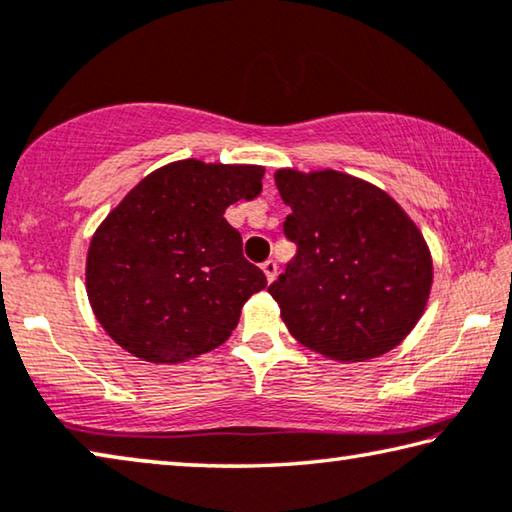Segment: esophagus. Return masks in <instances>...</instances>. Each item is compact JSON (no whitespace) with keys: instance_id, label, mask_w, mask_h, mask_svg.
<instances>
[{"instance_id":"34e87169","label":"esophagus","mask_w":512,"mask_h":512,"mask_svg":"<svg viewBox=\"0 0 512 512\" xmlns=\"http://www.w3.org/2000/svg\"><path fill=\"white\" fill-rule=\"evenodd\" d=\"M262 271L266 275V282H273L275 275H278V264H275V259H266L262 264Z\"/></svg>"}]
</instances>
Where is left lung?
<instances>
[{
    "mask_svg": "<svg viewBox=\"0 0 512 512\" xmlns=\"http://www.w3.org/2000/svg\"><path fill=\"white\" fill-rule=\"evenodd\" d=\"M294 262L269 287L291 335L323 358L364 362L399 346L426 310L424 234L378 186L339 170H275Z\"/></svg>",
    "mask_w": 512,
    "mask_h": 512,
    "instance_id": "left-lung-1",
    "label": "left lung"
}]
</instances>
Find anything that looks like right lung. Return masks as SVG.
I'll return each instance as SVG.
<instances>
[{
	"instance_id": "add662e5",
	"label": "right lung",
	"mask_w": 512,
	"mask_h": 512,
	"mask_svg": "<svg viewBox=\"0 0 512 512\" xmlns=\"http://www.w3.org/2000/svg\"><path fill=\"white\" fill-rule=\"evenodd\" d=\"M264 166L182 159L152 170L97 227L86 294L134 358L177 364L221 346L266 287L225 209L262 193Z\"/></svg>"
}]
</instances>
